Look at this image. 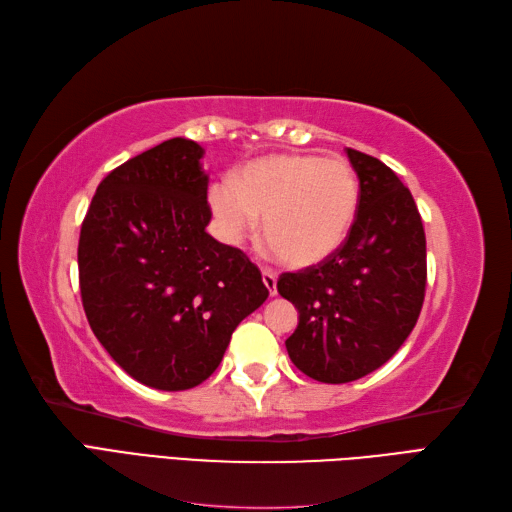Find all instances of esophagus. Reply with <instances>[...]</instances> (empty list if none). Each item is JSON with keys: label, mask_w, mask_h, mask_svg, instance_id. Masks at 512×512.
Instances as JSON below:
<instances>
[{"label": "esophagus", "mask_w": 512, "mask_h": 512, "mask_svg": "<svg viewBox=\"0 0 512 512\" xmlns=\"http://www.w3.org/2000/svg\"><path fill=\"white\" fill-rule=\"evenodd\" d=\"M262 282H265L271 297H275V294H277V273L271 271V269H265V271H262Z\"/></svg>", "instance_id": "esophagus-1"}]
</instances>
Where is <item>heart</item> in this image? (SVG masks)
Instances as JSON below:
<instances>
[{
    "label": "heart",
    "instance_id": "heart-1",
    "mask_svg": "<svg viewBox=\"0 0 512 512\" xmlns=\"http://www.w3.org/2000/svg\"><path fill=\"white\" fill-rule=\"evenodd\" d=\"M209 205L230 241L260 237L290 267H312L346 241L359 209V181L342 158L280 153L245 164L235 181L211 185Z\"/></svg>",
    "mask_w": 512,
    "mask_h": 512
}]
</instances>
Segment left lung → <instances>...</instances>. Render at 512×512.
<instances>
[{"instance_id":"obj_1","label":"left lung","mask_w":512,"mask_h":512,"mask_svg":"<svg viewBox=\"0 0 512 512\" xmlns=\"http://www.w3.org/2000/svg\"><path fill=\"white\" fill-rule=\"evenodd\" d=\"M359 209L346 241L320 265L284 273L277 292L299 309L290 361L327 384L359 380L406 342L421 314L427 250L421 213L393 170L346 149Z\"/></svg>"}]
</instances>
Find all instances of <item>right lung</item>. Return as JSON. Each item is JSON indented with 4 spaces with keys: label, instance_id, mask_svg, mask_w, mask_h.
<instances>
[{
    "label": "right lung",
    "instance_id": "obj_1",
    "mask_svg": "<svg viewBox=\"0 0 512 512\" xmlns=\"http://www.w3.org/2000/svg\"><path fill=\"white\" fill-rule=\"evenodd\" d=\"M205 149L170 138L98 185L81 226L89 327L151 389L185 391L218 369L237 324L267 301L254 262L215 241Z\"/></svg>",
    "mask_w": 512,
    "mask_h": 512
}]
</instances>
